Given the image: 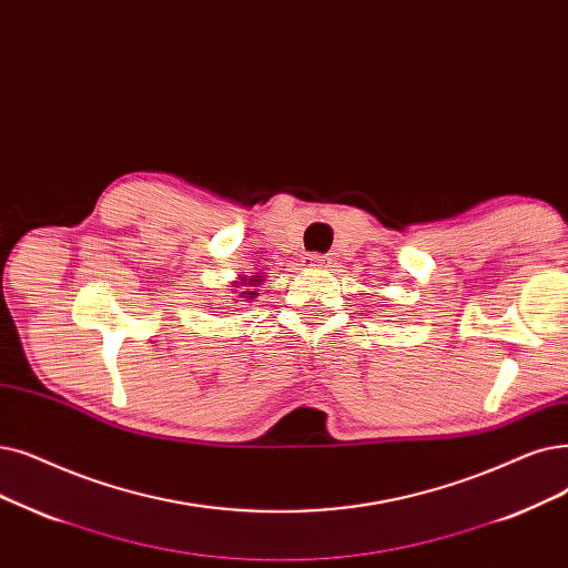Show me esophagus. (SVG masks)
Instances as JSON below:
<instances>
[{"label":"esophagus","instance_id":"obj_1","mask_svg":"<svg viewBox=\"0 0 568 568\" xmlns=\"http://www.w3.org/2000/svg\"><path fill=\"white\" fill-rule=\"evenodd\" d=\"M304 266H306V268H325V266H329V260H327L325 255L313 253V255H306V257H304Z\"/></svg>","mask_w":568,"mask_h":568}]
</instances>
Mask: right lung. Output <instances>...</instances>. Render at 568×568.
Instances as JSON below:
<instances>
[{
	"label": "right lung",
	"instance_id": "obj_1",
	"mask_svg": "<svg viewBox=\"0 0 568 568\" xmlns=\"http://www.w3.org/2000/svg\"><path fill=\"white\" fill-rule=\"evenodd\" d=\"M264 276H239V281L232 283V292H236L234 302H253L262 294Z\"/></svg>",
	"mask_w": 568,
	"mask_h": 568
}]
</instances>
